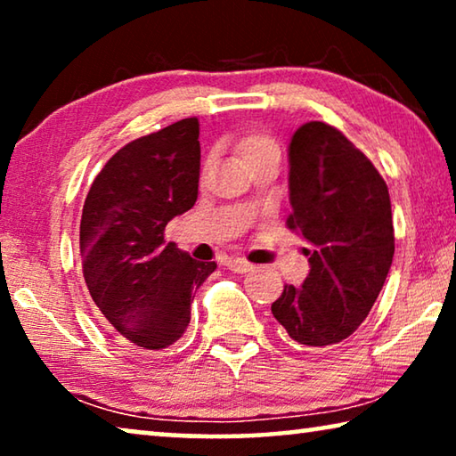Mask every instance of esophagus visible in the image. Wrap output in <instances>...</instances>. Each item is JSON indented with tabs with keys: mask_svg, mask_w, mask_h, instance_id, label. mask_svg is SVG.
<instances>
[{
	"mask_svg": "<svg viewBox=\"0 0 456 456\" xmlns=\"http://www.w3.org/2000/svg\"><path fill=\"white\" fill-rule=\"evenodd\" d=\"M225 265L231 269V272H235V273H247V272H251V269H253V265L249 264V261H245L243 257H229L225 261Z\"/></svg>",
	"mask_w": 456,
	"mask_h": 456,
	"instance_id": "esophagus-1",
	"label": "esophagus"
}]
</instances>
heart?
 <instances>
[{"label":"heart","mask_w":456,"mask_h":456,"mask_svg":"<svg viewBox=\"0 0 456 456\" xmlns=\"http://www.w3.org/2000/svg\"><path fill=\"white\" fill-rule=\"evenodd\" d=\"M237 152L243 163L251 167L265 159H280V144L267 133H249L237 142ZM205 167H211V160H207Z\"/></svg>","instance_id":"heart-1"}]
</instances>
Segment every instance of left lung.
I'll return each mask as SVG.
<instances>
[{
  "mask_svg": "<svg viewBox=\"0 0 456 456\" xmlns=\"http://www.w3.org/2000/svg\"><path fill=\"white\" fill-rule=\"evenodd\" d=\"M288 227L310 273L285 285L273 318L296 344L328 348L368 318L395 256L390 195L380 173L338 128L305 122L289 142Z\"/></svg>",
  "mask_w": 456,
  "mask_h": 456,
  "instance_id": "1",
  "label": "left lung"
}]
</instances>
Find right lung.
Segmentation results:
<instances>
[{"label": "right lung", "instance_id": "1", "mask_svg": "<svg viewBox=\"0 0 456 456\" xmlns=\"http://www.w3.org/2000/svg\"><path fill=\"white\" fill-rule=\"evenodd\" d=\"M199 168V120L183 118L122 146L84 200V281L112 330L141 350L183 338L192 291L217 269L165 243L167 223L195 205Z\"/></svg>", "mask_w": 456, "mask_h": 456}]
</instances>
